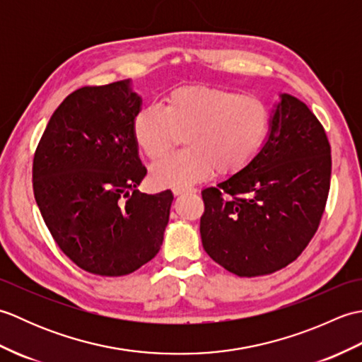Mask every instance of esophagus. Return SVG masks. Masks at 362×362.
<instances>
[{
    "instance_id": "34e87169",
    "label": "esophagus",
    "mask_w": 362,
    "mask_h": 362,
    "mask_svg": "<svg viewBox=\"0 0 362 362\" xmlns=\"http://www.w3.org/2000/svg\"><path fill=\"white\" fill-rule=\"evenodd\" d=\"M173 193L175 196H179V194H183V193H196V189L194 188H174Z\"/></svg>"
}]
</instances>
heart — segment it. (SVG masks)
I'll return each instance as SVG.
<instances>
[{"label":"heart","instance_id":"heart-1","mask_svg":"<svg viewBox=\"0 0 362 362\" xmlns=\"http://www.w3.org/2000/svg\"><path fill=\"white\" fill-rule=\"evenodd\" d=\"M269 129L271 110L263 99L202 83L171 90L165 107L144 105L132 122L136 146L152 161L183 135L187 149L152 169L157 185L175 188L193 185L213 169L226 177L241 173L263 149Z\"/></svg>","mask_w":362,"mask_h":362}]
</instances>
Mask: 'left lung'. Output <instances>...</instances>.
I'll use <instances>...</instances> for the list:
<instances>
[{
	"label": "left lung",
	"mask_w": 362,
	"mask_h": 362,
	"mask_svg": "<svg viewBox=\"0 0 362 362\" xmlns=\"http://www.w3.org/2000/svg\"><path fill=\"white\" fill-rule=\"evenodd\" d=\"M329 179L332 148L324 126L302 101L281 95L257 158L202 191L205 252L238 276L286 267L317 232Z\"/></svg>",
	"instance_id": "obj_1"
}]
</instances>
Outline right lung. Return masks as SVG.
Segmentation results:
<instances>
[{
  "mask_svg": "<svg viewBox=\"0 0 362 362\" xmlns=\"http://www.w3.org/2000/svg\"><path fill=\"white\" fill-rule=\"evenodd\" d=\"M129 79L81 87L46 126L33 163L35 202L59 249L83 271L132 274L160 250L171 189L144 194Z\"/></svg>",
  "mask_w": 362,
  "mask_h": 362,
  "instance_id": "right-lung-1",
  "label": "right lung"
}]
</instances>
